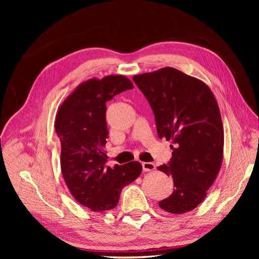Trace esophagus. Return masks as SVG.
Masks as SVG:
<instances>
[{
    "label": "esophagus",
    "mask_w": 259,
    "mask_h": 259,
    "mask_svg": "<svg viewBox=\"0 0 259 259\" xmlns=\"http://www.w3.org/2000/svg\"><path fill=\"white\" fill-rule=\"evenodd\" d=\"M143 169L145 171H151L155 169V164L152 162H144L143 163Z\"/></svg>",
    "instance_id": "obj_1"
}]
</instances>
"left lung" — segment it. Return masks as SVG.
<instances>
[{"instance_id":"obj_1","label":"left lung","mask_w":259,"mask_h":259,"mask_svg":"<svg viewBox=\"0 0 259 259\" xmlns=\"http://www.w3.org/2000/svg\"><path fill=\"white\" fill-rule=\"evenodd\" d=\"M150 104L159 138L171 140V159L159 166L173 177L174 190L159 206L184 214L205 199L221 170L224 128L221 112L208 86L175 68L133 76Z\"/></svg>"}]
</instances>
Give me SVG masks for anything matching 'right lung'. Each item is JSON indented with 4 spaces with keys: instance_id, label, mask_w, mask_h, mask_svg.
Returning a JSON list of instances; mask_svg holds the SVG:
<instances>
[{
    "instance_id": "add662e5",
    "label": "right lung",
    "mask_w": 259,
    "mask_h": 259,
    "mask_svg": "<svg viewBox=\"0 0 259 259\" xmlns=\"http://www.w3.org/2000/svg\"><path fill=\"white\" fill-rule=\"evenodd\" d=\"M134 85L124 75H107L81 83L64 100L55 120L60 139V166L68 189L93 211L114 208L123 187L142 174L137 161L107 166L106 103Z\"/></svg>"
}]
</instances>
